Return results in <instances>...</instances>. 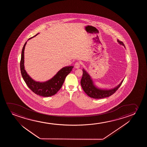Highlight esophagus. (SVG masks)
<instances>
[{
	"instance_id": "esophagus-1",
	"label": "esophagus",
	"mask_w": 147,
	"mask_h": 147,
	"mask_svg": "<svg viewBox=\"0 0 147 147\" xmlns=\"http://www.w3.org/2000/svg\"><path fill=\"white\" fill-rule=\"evenodd\" d=\"M80 66V63L77 62L75 63L74 65L75 68L78 69Z\"/></svg>"
}]
</instances>
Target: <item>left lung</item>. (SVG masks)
Here are the masks:
<instances>
[{"instance_id": "obj_1", "label": "left lung", "mask_w": 147, "mask_h": 147, "mask_svg": "<svg viewBox=\"0 0 147 147\" xmlns=\"http://www.w3.org/2000/svg\"><path fill=\"white\" fill-rule=\"evenodd\" d=\"M117 42L125 47V45L121 41L117 40ZM82 71V77L80 82L81 86L87 95L93 98H103L110 96L117 91L119 87L121 86L123 81H122L121 83L115 88L112 89L111 90H102L97 88L96 87H95L94 85L93 84V83L90 76L84 69H83Z\"/></svg>"}]
</instances>
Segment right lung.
Returning <instances> with one entry per match:
<instances>
[{"instance_id": "1", "label": "right lung", "mask_w": 147, "mask_h": 147, "mask_svg": "<svg viewBox=\"0 0 147 147\" xmlns=\"http://www.w3.org/2000/svg\"><path fill=\"white\" fill-rule=\"evenodd\" d=\"M38 34L30 38L28 40L36 36ZM26 44V42L22 48L20 62V68L22 78L27 86L33 92L42 96H51L56 94L57 92L60 89L61 87L62 86L66 77L71 72L73 66H71L63 68L58 71V72L52 78L46 82H36L29 76L24 69V50Z\"/></svg>"}]
</instances>
